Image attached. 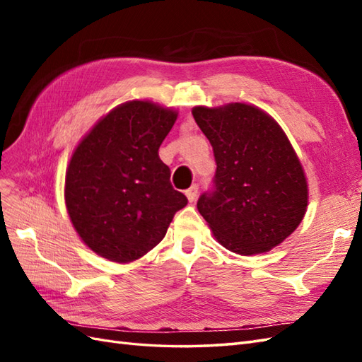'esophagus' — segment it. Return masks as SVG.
<instances>
[{
    "instance_id": "34e87169",
    "label": "esophagus",
    "mask_w": 362,
    "mask_h": 362,
    "mask_svg": "<svg viewBox=\"0 0 362 362\" xmlns=\"http://www.w3.org/2000/svg\"><path fill=\"white\" fill-rule=\"evenodd\" d=\"M198 190H199V187L198 185H192V187L189 189V190H185V196H187V199H189V202H193L196 198H198Z\"/></svg>"
}]
</instances>
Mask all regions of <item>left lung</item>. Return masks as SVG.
Returning a JSON list of instances; mask_svg holds the SVG:
<instances>
[{
	"label": "left lung",
	"instance_id": "left-lung-1",
	"mask_svg": "<svg viewBox=\"0 0 362 362\" xmlns=\"http://www.w3.org/2000/svg\"><path fill=\"white\" fill-rule=\"evenodd\" d=\"M192 113L217 164L214 192L198 201L214 238L238 255L281 245L308 206V182L287 134L252 104L198 105Z\"/></svg>",
	"mask_w": 362,
	"mask_h": 362
}]
</instances>
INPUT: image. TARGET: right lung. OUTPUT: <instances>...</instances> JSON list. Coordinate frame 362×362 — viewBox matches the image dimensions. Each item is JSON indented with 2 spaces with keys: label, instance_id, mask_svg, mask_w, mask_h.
I'll return each instance as SVG.
<instances>
[{
  "label": "right lung",
  "instance_id": "add662e5",
  "mask_svg": "<svg viewBox=\"0 0 362 362\" xmlns=\"http://www.w3.org/2000/svg\"><path fill=\"white\" fill-rule=\"evenodd\" d=\"M178 112L151 101L115 107L72 152L64 202L83 243L96 255L131 262L154 249L187 198L158 157Z\"/></svg>",
  "mask_w": 362,
  "mask_h": 362
}]
</instances>
